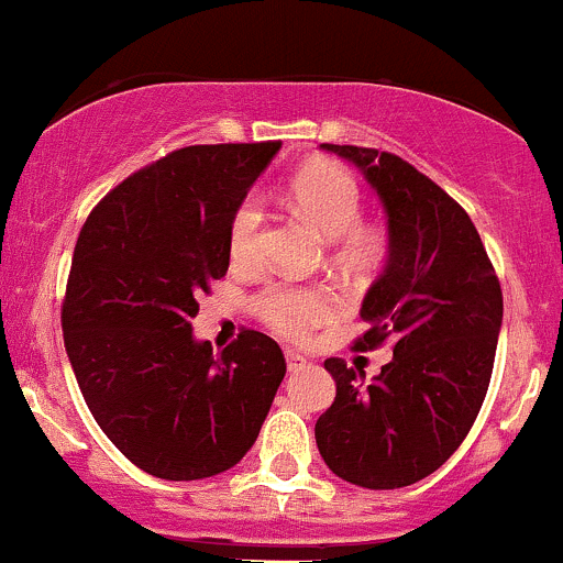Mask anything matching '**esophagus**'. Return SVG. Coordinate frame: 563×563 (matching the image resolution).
I'll return each mask as SVG.
<instances>
[{
	"mask_svg": "<svg viewBox=\"0 0 563 563\" xmlns=\"http://www.w3.org/2000/svg\"><path fill=\"white\" fill-rule=\"evenodd\" d=\"M286 366H288V372H299L307 366V358L299 356V353H294V351H286Z\"/></svg>",
	"mask_w": 563,
	"mask_h": 563,
	"instance_id": "34e87169",
	"label": "esophagus"
}]
</instances>
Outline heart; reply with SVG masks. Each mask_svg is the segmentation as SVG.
Masks as SVG:
<instances>
[{
  "instance_id": "heart-1",
  "label": "heart",
  "mask_w": 563,
  "mask_h": 563,
  "mask_svg": "<svg viewBox=\"0 0 563 563\" xmlns=\"http://www.w3.org/2000/svg\"><path fill=\"white\" fill-rule=\"evenodd\" d=\"M291 207L327 236V256L351 280L377 275L390 256V229L377 218H361V186L336 162H312L288 183ZM266 207L258 194H245L229 218L227 247L234 266L262 262ZM253 312L266 329L291 342H307L312 331L340 316V297L329 286L272 283L253 297Z\"/></svg>"
}]
</instances>
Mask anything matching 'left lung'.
<instances>
[{"mask_svg": "<svg viewBox=\"0 0 563 563\" xmlns=\"http://www.w3.org/2000/svg\"><path fill=\"white\" fill-rule=\"evenodd\" d=\"M323 147L353 162L388 212L390 256L366 294L369 329L353 342L394 358L364 386L342 358L316 442L336 477L361 488H401L440 470L481 412L501 327V286L475 223L451 194L394 153Z\"/></svg>", "mask_w": 563, "mask_h": 563, "instance_id": "obj_1", "label": "left lung"}]
</instances>
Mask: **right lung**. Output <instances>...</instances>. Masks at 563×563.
Wrapping results in <instances>:
<instances>
[{
    "instance_id": "obj_1",
    "label": "right lung",
    "mask_w": 563,
    "mask_h": 563,
    "mask_svg": "<svg viewBox=\"0 0 563 563\" xmlns=\"http://www.w3.org/2000/svg\"><path fill=\"white\" fill-rule=\"evenodd\" d=\"M280 142L188 145L118 183L78 234L62 329L99 429L162 481L227 472L256 442L286 375L280 345L242 329L212 353L191 336L229 269L232 210Z\"/></svg>"
}]
</instances>
